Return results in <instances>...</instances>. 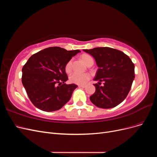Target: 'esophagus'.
Listing matches in <instances>:
<instances>
[{"mask_svg":"<svg viewBox=\"0 0 157 157\" xmlns=\"http://www.w3.org/2000/svg\"><path fill=\"white\" fill-rule=\"evenodd\" d=\"M78 86L80 88H85V85H78Z\"/></svg>","mask_w":157,"mask_h":157,"instance_id":"obj_1","label":"esophagus"}]
</instances>
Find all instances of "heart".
<instances>
[{
  "mask_svg": "<svg viewBox=\"0 0 157 157\" xmlns=\"http://www.w3.org/2000/svg\"><path fill=\"white\" fill-rule=\"evenodd\" d=\"M80 58H81L82 61L86 65H88L90 63H94L93 58L90 55L82 54L81 56V57H80ZM72 63H73V61L71 59L68 61L67 64L65 65V70L66 73H69L71 71V69H72ZM90 75L88 73H80L74 72L70 75L69 81L71 82L74 83V84H83L86 83L90 79Z\"/></svg>",
  "mask_w": 157,
  "mask_h": 157,
  "instance_id": "1",
  "label": "heart"
}]
</instances>
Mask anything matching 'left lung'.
<instances>
[{"label":"left lung","mask_w":157,"mask_h":157,"mask_svg":"<svg viewBox=\"0 0 157 157\" xmlns=\"http://www.w3.org/2000/svg\"><path fill=\"white\" fill-rule=\"evenodd\" d=\"M91 55L99 69L94 78L96 92L90 97L98 107L111 109L124 100L134 80V64L124 52L109 47L83 50ZM104 83L101 86V82Z\"/></svg>","instance_id":"8db88e82"}]
</instances>
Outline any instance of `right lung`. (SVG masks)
I'll return each mask as SVG.
<instances>
[{"instance_id":"obj_1","label":"right lung","mask_w":157,"mask_h":157,"mask_svg":"<svg viewBox=\"0 0 157 157\" xmlns=\"http://www.w3.org/2000/svg\"><path fill=\"white\" fill-rule=\"evenodd\" d=\"M79 50L50 47L33 54L22 69V84L31 101L42 111L59 110L67 103L77 87L66 84L65 65Z\"/></svg>"}]
</instances>
